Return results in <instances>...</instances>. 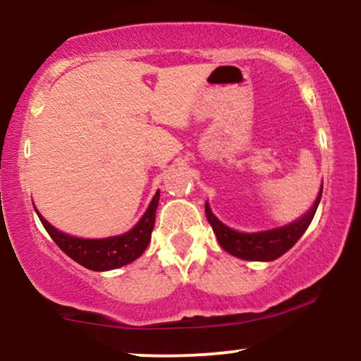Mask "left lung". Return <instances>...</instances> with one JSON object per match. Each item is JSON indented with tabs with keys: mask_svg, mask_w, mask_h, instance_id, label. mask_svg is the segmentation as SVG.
<instances>
[{
	"mask_svg": "<svg viewBox=\"0 0 361 361\" xmlns=\"http://www.w3.org/2000/svg\"><path fill=\"white\" fill-rule=\"evenodd\" d=\"M324 188V186H322ZM322 198V190L317 196L314 206L309 213L297 219L295 223L287 224L284 228H277L271 231H262V233H238V231L228 228L213 214L209 209V204H204L206 218H208L211 228H213L216 239L221 244L224 251H228L233 256L246 261H274L286 254L294 244L299 241L302 234L305 233L309 224L314 219L315 211L319 208Z\"/></svg>",
	"mask_w": 361,
	"mask_h": 361,
	"instance_id": "8db88e82",
	"label": "left lung"
}]
</instances>
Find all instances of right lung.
Segmentation results:
<instances>
[{
  "instance_id": "obj_1",
  "label": "right lung",
  "mask_w": 361,
  "mask_h": 361,
  "mask_svg": "<svg viewBox=\"0 0 361 361\" xmlns=\"http://www.w3.org/2000/svg\"><path fill=\"white\" fill-rule=\"evenodd\" d=\"M158 200H160V191H157L147 213L132 231L122 236L105 239H80L69 236L51 226L37 211L36 213L52 241L59 246L62 252H66L77 264L90 269V271H110V269H117L133 262L145 251L152 239L153 226H155Z\"/></svg>"
}]
</instances>
